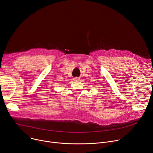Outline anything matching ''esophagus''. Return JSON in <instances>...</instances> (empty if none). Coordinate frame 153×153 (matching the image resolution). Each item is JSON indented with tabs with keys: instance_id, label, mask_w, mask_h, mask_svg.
<instances>
[{
	"instance_id": "1",
	"label": "esophagus",
	"mask_w": 153,
	"mask_h": 153,
	"mask_svg": "<svg viewBox=\"0 0 153 153\" xmlns=\"http://www.w3.org/2000/svg\"><path fill=\"white\" fill-rule=\"evenodd\" d=\"M74 81H79V78L76 77L74 78Z\"/></svg>"
}]
</instances>
